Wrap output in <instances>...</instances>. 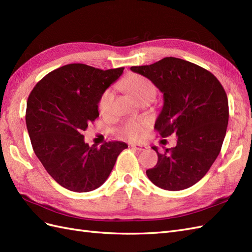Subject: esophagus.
Segmentation results:
<instances>
[{
    "mask_svg": "<svg viewBox=\"0 0 252 252\" xmlns=\"http://www.w3.org/2000/svg\"><path fill=\"white\" fill-rule=\"evenodd\" d=\"M131 147L134 148V149H136L138 151H143L146 150L148 146L147 145H143V144H131Z\"/></svg>",
    "mask_w": 252,
    "mask_h": 252,
    "instance_id": "1",
    "label": "esophagus"
}]
</instances>
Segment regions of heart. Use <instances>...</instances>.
<instances>
[{
	"mask_svg": "<svg viewBox=\"0 0 252 252\" xmlns=\"http://www.w3.org/2000/svg\"><path fill=\"white\" fill-rule=\"evenodd\" d=\"M119 86L131 94L139 102L148 95L157 94V88L154 84L147 77L139 74H128L119 83ZM114 92L112 89H106L103 92L99 99V111L103 115H108L112 112L114 104ZM147 120H130L126 122L121 128L122 136L130 139H138L144 134V127L147 126Z\"/></svg>",
	"mask_w": 252,
	"mask_h": 252,
	"instance_id": "obj_1",
	"label": "heart"
}]
</instances>
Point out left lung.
I'll use <instances>...</instances> for the list:
<instances>
[{"label": "left lung", "instance_id": "obj_1", "mask_svg": "<svg viewBox=\"0 0 252 252\" xmlns=\"http://www.w3.org/2000/svg\"><path fill=\"white\" fill-rule=\"evenodd\" d=\"M131 70L164 94L154 128L162 137L178 136L177 146L163 153L152 147L158 164L147 176L166 190L189 189L205 176L220 152L229 120L227 94L210 71L176 57Z\"/></svg>", "mask_w": 252, "mask_h": 252}]
</instances>
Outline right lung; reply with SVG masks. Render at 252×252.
I'll use <instances>...</instances> for the list:
<instances>
[{"instance_id": "obj_1", "label": "right lung", "mask_w": 252, "mask_h": 252, "mask_svg": "<svg viewBox=\"0 0 252 252\" xmlns=\"http://www.w3.org/2000/svg\"><path fill=\"white\" fill-rule=\"evenodd\" d=\"M124 69L69 63L51 71L31 92L25 114L31 143L49 175L63 188L75 192L98 189L127 148L122 141L90 147L83 135L99 117L101 94Z\"/></svg>"}]
</instances>
